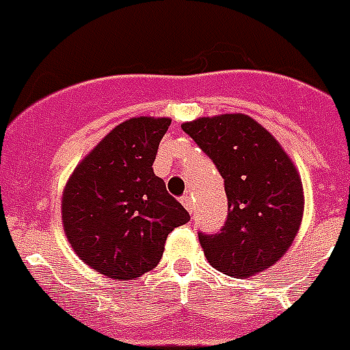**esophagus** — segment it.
I'll return each instance as SVG.
<instances>
[{"label":"esophagus","instance_id":"34e87169","mask_svg":"<svg viewBox=\"0 0 350 350\" xmlns=\"http://www.w3.org/2000/svg\"><path fill=\"white\" fill-rule=\"evenodd\" d=\"M182 204H183V208L187 209L189 213H193V211H195V206H193V196L189 195H183L182 196Z\"/></svg>","mask_w":350,"mask_h":350}]
</instances>
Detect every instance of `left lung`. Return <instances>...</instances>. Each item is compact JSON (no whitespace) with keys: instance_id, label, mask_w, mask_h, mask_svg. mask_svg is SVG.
Masks as SVG:
<instances>
[{"instance_id":"obj_1","label":"left lung","mask_w":350,"mask_h":350,"mask_svg":"<svg viewBox=\"0 0 350 350\" xmlns=\"http://www.w3.org/2000/svg\"><path fill=\"white\" fill-rule=\"evenodd\" d=\"M182 129L224 178L226 222L217 234H198L211 267L245 278L274 265L291 247L304 211L302 182L289 155L241 113L196 118Z\"/></svg>"}]
</instances>
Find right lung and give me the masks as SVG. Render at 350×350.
Listing matches in <instances>:
<instances>
[{
  "label": "right lung",
  "instance_id": "obj_1",
  "mask_svg": "<svg viewBox=\"0 0 350 350\" xmlns=\"http://www.w3.org/2000/svg\"><path fill=\"white\" fill-rule=\"evenodd\" d=\"M170 118L137 116L118 124L72 172L63 193V226L87 265L133 280L159 263L167 235L189 222L187 209L154 174Z\"/></svg>",
  "mask_w": 350,
  "mask_h": 350
}]
</instances>
